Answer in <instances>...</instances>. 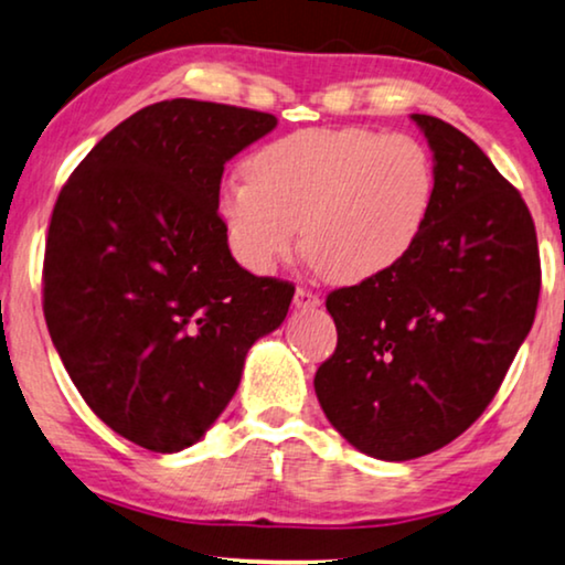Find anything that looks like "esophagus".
I'll return each instance as SVG.
<instances>
[{
    "mask_svg": "<svg viewBox=\"0 0 565 565\" xmlns=\"http://www.w3.org/2000/svg\"><path fill=\"white\" fill-rule=\"evenodd\" d=\"M320 305V295H315V291L299 287L295 291V307L297 310H312V307Z\"/></svg>",
    "mask_w": 565,
    "mask_h": 565,
    "instance_id": "esophagus-1",
    "label": "esophagus"
}]
</instances>
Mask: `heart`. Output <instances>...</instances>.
Masks as SVG:
<instances>
[{"instance_id":"1","label":"heart","mask_w":565,"mask_h":565,"mask_svg":"<svg viewBox=\"0 0 565 565\" xmlns=\"http://www.w3.org/2000/svg\"><path fill=\"white\" fill-rule=\"evenodd\" d=\"M245 170L222 185L216 209L232 253L258 274L291 258L299 227L326 278L393 274L424 237L436 199L434 160L418 139L359 126L289 134Z\"/></svg>"}]
</instances>
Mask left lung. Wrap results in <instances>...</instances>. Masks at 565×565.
<instances>
[{"label": "left lung", "instance_id": "left-lung-1", "mask_svg": "<svg viewBox=\"0 0 565 565\" xmlns=\"http://www.w3.org/2000/svg\"><path fill=\"white\" fill-rule=\"evenodd\" d=\"M411 118L436 168L424 237L393 274L330 291L338 345L315 374L335 431L390 462L441 449L476 424L540 297L535 222L516 188L455 126Z\"/></svg>", "mask_w": 565, "mask_h": 565}]
</instances>
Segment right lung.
<instances>
[{
    "instance_id": "obj_1",
    "label": "right lung",
    "mask_w": 565,
    "mask_h": 565,
    "mask_svg": "<svg viewBox=\"0 0 565 565\" xmlns=\"http://www.w3.org/2000/svg\"><path fill=\"white\" fill-rule=\"evenodd\" d=\"M276 129L235 105L162 100L97 141L58 193L43 315L66 372L113 431L180 452L220 418L250 345L281 326L289 281L232 258L227 160Z\"/></svg>"
}]
</instances>
